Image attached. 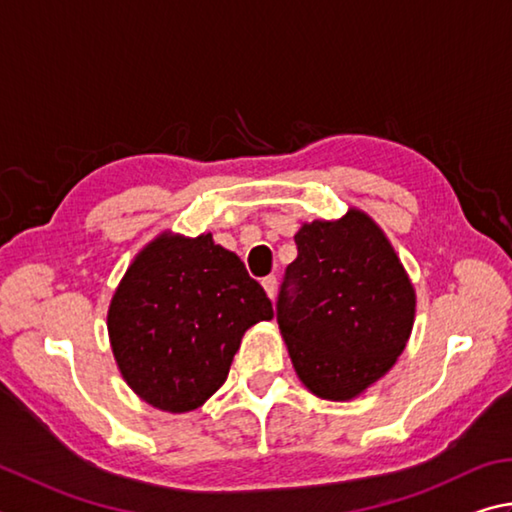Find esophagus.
Masks as SVG:
<instances>
[{
    "label": "esophagus",
    "mask_w": 512,
    "mask_h": 512,
    "mask_svg": "<svg viewBox=\"0 0 512 512\" xmlns=\"http://www.w3.org/2000/svg\"><path fill=\"white\" fill-rule=\"evenodd\" d=\"M262 286H264V291H266V295L271 297H275V288H277V277L275 275H268V277H264L262 280Z\"/></svg>",
    "instance_id": "obj_1"
}]
</instances>
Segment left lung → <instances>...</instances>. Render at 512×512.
Wrapping results in <instances>:
<instances>
[{
    "instance_id": "1",
    "label": "left lung",
    "mask_w": 512,
    "mask_h": 512,
    "mask_svg": "<svg viewBox=\"0 0 512 512\" xmlns=\"http://www.w3.org/2000/svg\"><path fill=\"white\" fill-rule=\"evenodd\" d=\"M295 244L277 297L288 358L311 394L351 401L403 353L414 327V284L383 228L358 208L302 224Z\"/></svg>"
}]
</instances>
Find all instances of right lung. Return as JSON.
I'll return each instance as SVG.
<instances>
[{
	"label": "right lung",
	"mask_w": 512,
	"mask_h": 512,
	"mask_svg": "<svg viewBox=\"0 0 512 512\" xmlns=\"http://www.w3.org/2000/svg\"><path fill=\"white\" fill-rule=\"evenodd\" d=\"M273 304L241 259L210 232L154 237L116 286L107 311L125 383L156 410L183 414L226 383L244 333Z\"/></svg>",
	"instance_id": "1"
}]
</instances>
